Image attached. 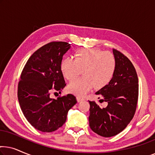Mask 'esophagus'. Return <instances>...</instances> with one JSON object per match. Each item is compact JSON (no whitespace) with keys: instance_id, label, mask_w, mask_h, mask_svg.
I'll use <instances>...</instances> for the list:
<instances>
[{"instance_id":"1","label":"esophagus","mask_w":155,"mask_h":155,"mask_svg":"<svg viewBox=\"0 0 155 155\" xmlns=\"http://www.w3.org/2000/svg\"><path fill=\"white\" fill-rule=\"evenodd\" d=\"M77 101H78V102H80V101H84V99H82L80 97H77Z\"/></svg>"}]
</instances>
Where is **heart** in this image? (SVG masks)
Here are the masks:
<instances>
[{
    "mask_svg": "<svg viewBox=\"0 0 155 155\" xmlns=\"http://www.w3.org/2000/svg\"><path fill=\"white\" fill-rule=\"evenodd\" d=\"M116 68V60L109 51L99 48H82L75 52V59L67 57L61 64L63 76L68 80L77 78L83 70L84 77L70 82L68 90L72 94L84 96L95 86L105 87L111 81Z\"/></svg>",
    "mask_w": 155,
    "mask_h": 155,
    "instance_id": "heart-1",
    "label": "heart"
}]
</instances>
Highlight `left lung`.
Returning <instances> with one entry per match:
<instances>
[{
    "label": "left lung",
    "mask_w": 155,
    "mask_h": 155,
    "mask_svg": "<svg viewBox=\"0 0 155 155\" xmlns=\"http://www.w3.org/2000/svg\"><path fill=\"white\" fill-rule=\"evenodd\" d=\"M113 53L115 74L107 86L96 92L103 98L99 102L107 101V107L89 101L90 128L105 137L116 135L126 128L135 115L138 99V78L133 63L119 51L114 48Z\"/></svg>",
    "instance_id": "8db88e82"
}]
</instances>
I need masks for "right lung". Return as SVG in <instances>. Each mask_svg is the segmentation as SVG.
Segmentation results:
<instances>
[{"label": "right lung", "mask_w": 155, "mask_h": 155, "mask_svg": "<svg viewBox=\"0 0 155 155\" xmlns=\"http://www.w3.org/2000/svg\"><path fill=\"white\" fill-rule=\"evenodd\" d=\"M70 48L65 41L45 44L29 57L21 73L19 104L27 121L41 132H53L62 126L68 112L77 103L71 94L57 99L50 96L52 91L61 93L66 85L61 64Z\"/></svg>", "instance_id": "1"}]
</instances>
